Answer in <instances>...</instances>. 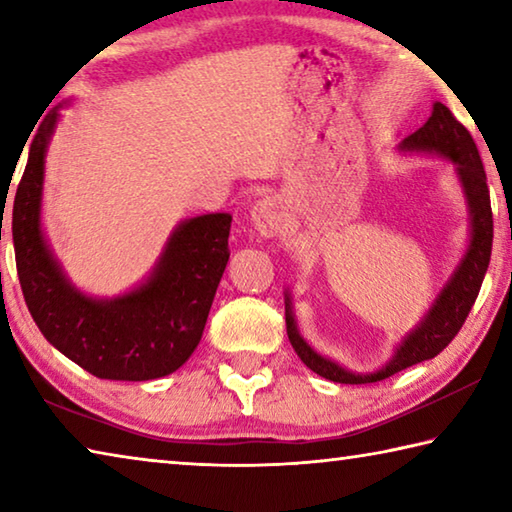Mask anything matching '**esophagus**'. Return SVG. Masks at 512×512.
<instances>
[{
	"label": "esophagus",
	"instance_id": "34e87169",
	"mask_svg": "<svg viewBox=\"0 0 512 512\" xmlns=\"http://www.w3.org/2000/svg\"><path fill=\"white\" fill-rule=\"evenodd\" d=\"M250 223L262 237H275L287 228V212H284V205L277 198H259L253 210H250Z\"/></svg>",
	"mask_w": 512,
	"mask_h": 512
}]
</instances>
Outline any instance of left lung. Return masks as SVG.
Segmentation results:
<instances>
[{
  "instance_id": "obj_1",
  "label": "left lung",
  "mask_w": 512,
  "mask_h": 512,
  "mask_svg": "<svg viewBox=\"0 0 512 512\" xmlns=\"http://www.w3.org/2000/svg\"><path fill=\"white\" fill-rule=\"evenodd\" d=\"M400 153H420V155H438L454 164L456 178L461 183L467 214H470V239L467 248L458 262L456 271L449 277L447 284L431 302L427 314L415 325L411 332L402 336L395 345L393 357L384 366L370 372H354L343 368L341 363L323 357L311 345L302 339L296 314H293L291 291L284 293V314H287V334L298 352V357L309 370L329 381L339 384H372L395 375L415 363L433 359L452 343L458 329L463 327L467 314L479 296L481 282L488 271L490 253H492V207L490 192L485 183V171L481 164V155L472 135L458 121L445 103H433L431 117L427 124L418 128L413 135L404 137L400 144Z\"/></svg>"
}]
</instances>
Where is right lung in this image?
I'll use <instances>...</instances> for the list:
<instances>
[{
    "instance_id": "add662e5",
    "label": "right lung",
    "mask_w": 512,
    "mask_h": 512,
    "mask_svg": "<svg viewBox=\"0 0 512 512\" xmlns=\"http://www.w3.org/2000/svg\"><path fill=\"white\" fill-rule=\"evenodd\" d=\"M60 108L42 121L13 203V246L22 293L45 339L99 379L149 381L176 372L201 343L230 259L232 216L180 221L142 284L115 298L74 287L42 230V189Z\"/></svg>"
}]
</instances>
